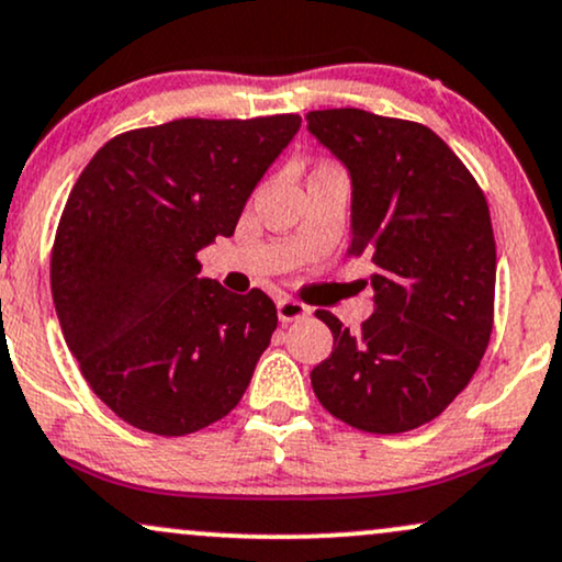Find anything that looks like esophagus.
I'll return each instance as SVG.
<instances>
[{"mask_svg":"<svg viewBox=\"0 0 562 562\" xmlns=\"http://www.w3.org/2000/svg\"><path fill=\"white\" fill-rule=\"evenodd\" d=\"M276 313H279L281 323H294V321L307 318L310 307L302 305V302L292 300V296H281V300L276 302Z\"/></svg>","mask_w":562,"mask_h":562,"instance_id":"34e87169","label":"esophagus"}]
</instances>
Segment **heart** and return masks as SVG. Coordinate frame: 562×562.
<instances>
[{
    "instance_id": "b5f03b06",
    "label": "heart",
    "mask_w": 562,
    "mask_h": 562,
    "mask_svg": "<svg viewBox=\"0 0 562 562\" xmlns=\"http://www.w3.org/2000/svg\"><path fill=\"white\" fill-rule=\"evenodd\" d=\"M321 170H334V168H331V165H326V168H321Z\"/></svg>"
}]
</instances>
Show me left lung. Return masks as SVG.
I'll return each mask as SVG.
<instances>
[{"mask_svg":"<svg viewBox=\"0 0 562 562\" xmlns=\"http://www.w3.org/2000/svg\"><path fill=\"white\" fill-rule=\"evenodd\" d=\"M307 131L347 168L349 257L373 262V315L352 334L328 310L334 352L315 397L345 424L402 434L468 386L490 345L492 217L479 183L431 128L366 110H315Z\"/></svg>","mask_w":562,"mask_h":562,"instance_id":"8db88e82","label":"left lung"}]
</instances>
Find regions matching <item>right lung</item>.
<instances>
[{
  "label": "right lung",
  "mask_w": 562,
  "mask_h": 562,
  "mask_svg": "<svg viewBox=\"0 0 562 562\" xmlns=\"http://www.w3.org/2000/svg\"><path fill=\"white\" fill-rule=\"evenodd\" d=\"M300 115L183 121L110 138L72 187L52 300L94 394L125 424L183 437L239 405L276 331L260 289L231 294L196 255L234 234Z\"/></svg>",
  "instance_id": "right-lung-1"
}]
</instances>
